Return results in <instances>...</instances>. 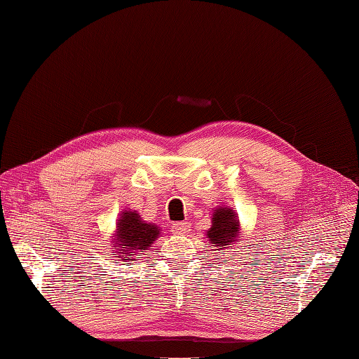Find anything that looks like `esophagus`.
<instances>
[{
    "instance_id": "34e87169",
    "label": "esophagus",
    "mask_w": 359,
    "mask_h": 359,
    "mask_svg": "<svg viewBox=\"0 0 359 359\" xmlns=\"http://www.w3.org/2000/svg\"><path fill=\"white\" fill-rule=\"evenodd\" d=\"M189 229H191L189 223H175L172 226V233L175 236H186L189 233Z\"/></svg>"
}]
</instances>
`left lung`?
<instances>
[{"label":"left lung","instance_id":"8db88e82","mask_svg":"<svg viewBox=\"0 0 359 359\" xmlns=\"http://www.w3.org/2000/svg\"><path fill=\"white\" fill-rule=\"evenodd\" d=\"M239 219L234 209L228 206L215 208L212 214V225L206 231V238L209 243H214L219 250L226 248L238 242L239 234Z\"/></svg>","mask_w":359,"mask_h":359}]
</instances>
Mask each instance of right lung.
<instances>
[{
    "label": "right lung",
    "mask_w": 359,
    "mask_h": 359,
    "mask_svg": "<svg viewBox=\"0 0 359 359\" xmlns=\"http://www.w3.org/2000/svg\"><path fill=\"white\" fill-rule=\"evenodd\" d=\"M161 228L154 223L142 220L137 211H123L117 220V231L114 236L112 247H116L120 261H136L134 256L142 255L158 239Z\"/></svg>",
    "instance_id": "1"
}]
</instances>
